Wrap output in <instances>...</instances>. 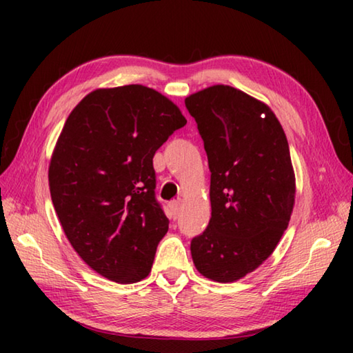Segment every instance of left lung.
<instances>
[{"label":"left lung","instance_id":"left-lung-1","mask_svg":"<svg viewBox=\"0 0 353 353\" xmlns=\"http://www.w3.org/2000/svg\"><path fill=\"white\" fill-rule=\"evenodd\" d=\"M185 124L176 104L143 85L94 90L65 123L48 172L52 205L73 249L112 282L151 272L170 224L152 157Z\"/></svg>","mask_w":353,"mask_h":353}]
</instances>
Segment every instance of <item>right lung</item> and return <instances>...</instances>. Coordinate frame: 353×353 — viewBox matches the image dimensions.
Listing matches in <instances>:
<instances>
[{"label":"right lung","mask_w":353,"mask_h":353,"mask_svg":"<svg viewBox=\"0 0 353 353\" xmlns=\"http://www.w3.org/2000/svg\"><path fill=\"white\" fill-rule=\"evenodd\" d=\"M254 104L227 85L185 99L212 172V218L191 240V256L202 276L221 283L252 272L274 252L294 207L285 132L274 115Z\"/></svg>","instance_id":"add662e5"}]
</instances>
